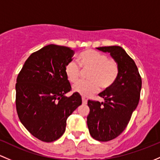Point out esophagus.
<instances>
[{
    "label": "esophagus",
    "instance_id": "esophagus-1",
    "mask_svg": "<svg viewBox=\"0 0 160 160\" xmlns=\"http://www.w3.org/2000/svg\"><path fill=\"white\" fill-rule=\"evenodd\" d=\"M82 103H83L84 105H86V104H87V100L85 99V98H84V97H82Z\"/></svg>",
    "mask_w": 160,
    "mask_h": 160
}]
</instances>
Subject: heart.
Here are the masks:
<instances>
[{"mask_svg": "<svg viewBox=\"0 0 160 160\" xmlns=\"http://www.w3.org/2000/svg\"><path fill=\"white\" fill-rule=\"evenodd\" d=\"M78 62L81 68L89 72L87 75L88 80L79 81L72 86L75 92L84 97L96 93L100 85L102 88H108L115 83L118 75V63L114 59L108 58V56L97 51H84L78 57ZM65 73L70 82H77L80 77L81 70L75 61L68 62Z\"/></svg>", "mask_w": 160, "mask_h": 160, "instance_id": "b5f03b06", "label": "heart"}]
</instances>
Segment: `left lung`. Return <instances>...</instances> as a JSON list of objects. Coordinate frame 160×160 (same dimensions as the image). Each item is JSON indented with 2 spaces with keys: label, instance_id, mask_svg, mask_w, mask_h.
Returning <instances> with one entry per match:
<instances>
[{
  "label": "left lung",
  "instance_id": "8db88e82",
  "mask_svg": "<svg viewBox=\"0 0 160 160\" xmlns=\"http://www.w3.org/2000/svg\"><path fill=\"white\" fill-rule=\"evenodd\" d=\"M110 53L118 63V78L115 83L98 94L104 102L88 101L90 108L87 125L92 137L107 142L119 136L127 126L132 114L139 104L142 79L134 61L120 46L99 47Z\"/></svg>",
  "mask_w": 160,
  "mask_h": 160
}]
</instances>
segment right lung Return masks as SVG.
<instances>
[{"label":"right lung","mask_w":160,"mask_h":160,"mask_svg":"<svg viewBox=\"0 0 160 160\" xmlns=\"http://www.w3.org/2000/svg\"><path fill=\"white\" fill-rule=\"evenodd\" d=\"M74 51L65 46L48 44L26 60L18 75L16 108L19 119L29 132L51 142L64 134L69 116L82 105V97L71 90L65 73Z\"/></svg>","instance_id":"add662e5"}]
</instances>
